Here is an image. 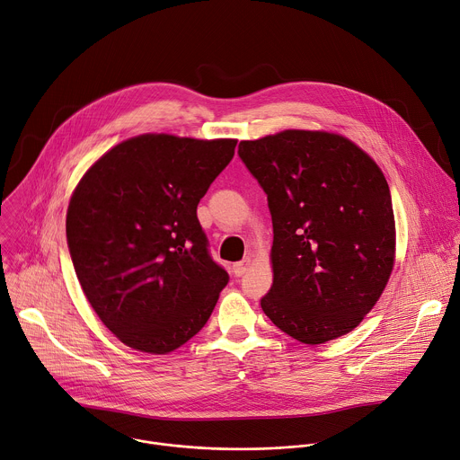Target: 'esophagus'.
Segmentation results:
<instances>
[{"mask_svg": "<svg viewBox=\"0 0 460 460\" xmlns=\"http://www.w3.org/2000/svg\"><path fill=\"white\" fill-rule=\"evenodd\" d=\"M251 256H247V258H243L242 261H236V264L233 266V273L236 275V277H242L247 270H249V266H251Z\"/></svg>", "mask_w": 460, "mask_h": 460, "instance_id": "obj_1", "label": "esophagus"}]
</instances>
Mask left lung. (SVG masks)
Listing matches in <instances>:
<instances>
[{
  "label": "left lung",
  "mask_w": 460,
  "mask_h": 460,
  "mask_svg": "<svg viewBox=\"0 0 460 460\" xmlns=\"http://www.w3.org/2000/svg\"><path fill=\"white\" fill-rule=\"evenodd\" d=\"M238 155L268 194L273 286L261 309L302 344L348 335L395 266V217L376 162L349 138L288 128Z\"/></svg>",
  "instance_id": "8db88e82"
}]
</instances>
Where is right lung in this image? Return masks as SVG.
Masks as SVG:
<instances>
[{
    "label": "right lung",
    "mask_w": 460,
    "mask_h": 460,
    "mask_svg": "<svg viewBox=\"0 0 460 460\" xmlns=\"http://www.w3.org/2000/svg\"><path fill=\"white\" fill-rule=\"evenodd\" d=\"M234 147V138L140 135L102 155L73 190L65 229L76 277L125 346L167 355L209 320L229 277L196 208Z\"/></svg>",
    "instance_id": "obj_1"
}]
</instances>
